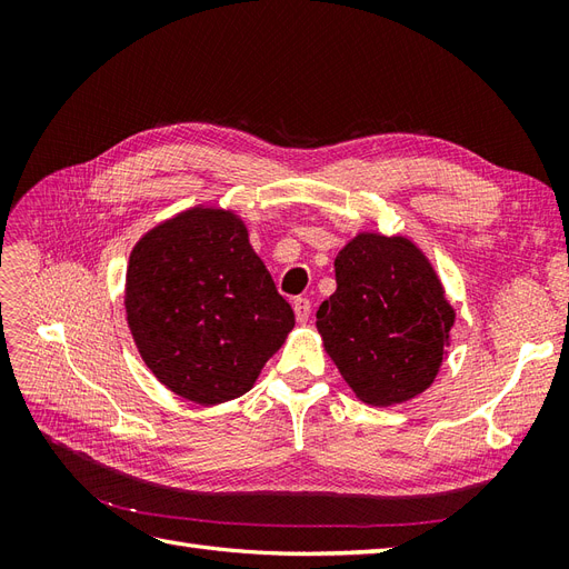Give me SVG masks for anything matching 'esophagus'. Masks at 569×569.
<instances>
[{
	"instance_id": "34e87169",
	"label": "esophagus",
	"mask_w": 569,
	"mask_h": 569,
	"mask_svg": "<svg viewBox=\"0 0 569 569\" xmlns=\"http://www.w3.org/2000/svg\"><path fill=\"white\" fill-rule=\"evenodd\" d=\"M291 308H295V316H297L299 325H303L308 320V316H311V301L308 299H295Z\"/></svg>"
}]
</instances>
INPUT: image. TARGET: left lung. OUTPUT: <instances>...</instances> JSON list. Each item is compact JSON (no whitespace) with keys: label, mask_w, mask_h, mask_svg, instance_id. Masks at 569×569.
<instances>
[{"label":"left lung","mask_w":569,"mask_h":569,"mask_svg":"<svg viewBox=\"0 0 569 569\" xmlns=\"http://www.w3.org/2000/svg\"><path fill=\"white\" fill-rule=\"evenodd\" d=\"M337 291L318 308L322 347L363 403L396 406L432 387L456 308L425 251L401 234L358 232L335 258Z\"/></svg>","instance_id":"obj_1"}]
</instances>
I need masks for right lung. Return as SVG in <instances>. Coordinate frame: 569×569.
Returning a JSON list of instances; mask_svg holds the SVG:
<instances>
[{
    "instance_id": "1",
    "label": "right lung",
    "mask_w": 569,
    "mask_h": 569,
    "mask_svg": "<svg viewBox=\"0 0 569 569\" xmlns=\"http://www.w3.org/2000/svg\"><path fill=\"white\" fill-rule=\"evenodd\" d=\"M123 303L147 368L199 406L247 393L295 330L242 216L222 206L197 203L137 239Z\"/></svg>"
}]
</instances>
